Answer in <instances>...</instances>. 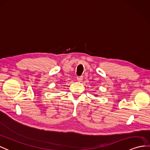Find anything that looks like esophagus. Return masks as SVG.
Masks as SVG:
<instances>
[{
	"instance_id": "esophagus-1",
	"label": "esophagus",
	"mask_w": 150,
	"mask_h": 150,
	"mask_svg": "<svg viewBox=\"0 0 150 150\" xmlns=\"http://www.w3.org/2000/svg\"><path fill=\"white\" fill-rule=\"evenodd\" d=\"M83 76H78V77H77V80L79 82H81L83 81Z\"/></svg>"
}]
</instances>
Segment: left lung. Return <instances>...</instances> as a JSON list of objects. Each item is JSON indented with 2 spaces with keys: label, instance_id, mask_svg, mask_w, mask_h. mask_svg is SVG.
<instances>
[{
  "label": "left lung",
  "instance_id": "obj_1",
  "mask_svg": "<svg viewBox=\"0 0 150 150\" xmlns=\"http://www.w3.org/2000/svg\"><path fill=\"white\" fill-rule=\"evenodd\" d=\"M95 95V94H94ZM95 96H96V97H97L98 96V95H95Z\"/></svg>",
  "mask_w": 150,
  "mask_h": 150
}]
</instances>
